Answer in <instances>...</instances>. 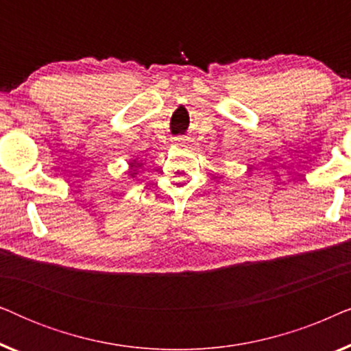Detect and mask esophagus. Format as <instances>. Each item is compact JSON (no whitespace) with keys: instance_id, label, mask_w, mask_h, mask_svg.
<instances>
[{"instance_id":"34e87169","label":"esophagus","mask_w":351,"mask_h":351,"mask_svg":"<svg viewBox=\"0 0 351 351\" xmlns=\"http://www.w3.org/2000/svg\"><path fill=\"white\" fill-rule=\"evenodd\" d=\"M176 141H177V142H179V143H185V138H182V137H179V138H176Z\"/></svg>"}]
</instances>
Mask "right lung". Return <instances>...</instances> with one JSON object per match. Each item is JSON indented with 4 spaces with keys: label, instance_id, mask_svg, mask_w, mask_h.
<instances>
[{
    "label": "right lung",
    "instance_id": "add662e5",
    "mask_svg": "<svg viewBox=\"0 0 351 351\" xmlns=\"http://www.w3.org/2000/svg\"><path fill=\"white\" fill-rule=\"evenodd\" d=\"M137 167H138V162H136V161H134V162H131V176H134V174H136V169H137Z\"/></svg>",
    "mask_w": 351,
    "mask_h": 351
}]
</instances>
